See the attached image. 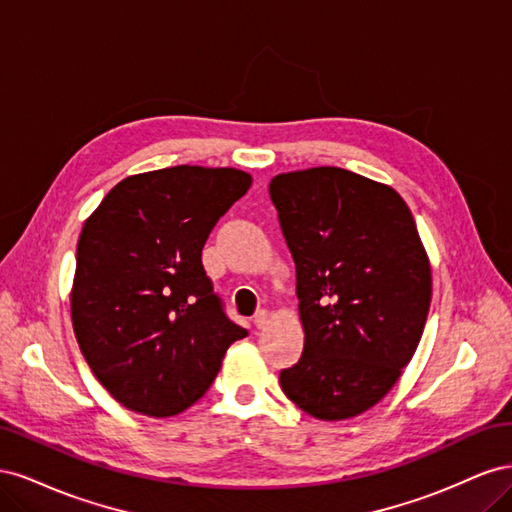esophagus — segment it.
Segmentation results:
<instances>
[{"mask_svg":"<svg viewBox=\"0 0 512 512\" xmlns=\"http://www.w3.org/2000/svg\"><path fill=\"white\" fill-rule=\"evenodd\" d=\"M267 322H269V312H267V309H258V312L254 314V324H256V327L262 329Z\"/></svg>","mask_w":512,"mask_h":512,"instance_id":"1","label":"esophagus"}]
</instances>
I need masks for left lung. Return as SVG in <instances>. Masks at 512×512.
<instances>
[{"label": "left lung", "instance_id": "left-lung-1", "mask_svg": "<svg viewBox=\"0 0 512 512\" xmlns=\"http://www.w3.org/2000/svg\"><path fill=\"white\" fill-rule=\"evenodd\" d=\"M269 194L305 331L282 391L320 421L359 416L393 389L427 322L431 267L412 213L391 185L337 166L277 175Z\"/></svg>", "mask_w": 512, "mask_h": 512}]
</instances>
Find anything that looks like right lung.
Returning <instances> with one entry per match:
<instances>
[{
    "label": "right lung",
    "mask_w": 512,
    "mask_h": 512,
    "mask_svg": "<svg viewBox=\"0 0 512 512\" xmlns=\"http://www.w3.org/2000/svg\"><path fill=\"white\" fill-rule=\"evenodd\" d=\"M250 185L237 168H160L119 181L85 220L72 327L94 376L128 410H188L247 335L224 314L200 252Z\"/></svg>",
    "instance_id": "obj_1"
}]
</instances>
